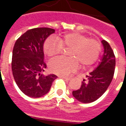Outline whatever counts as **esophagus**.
Instances as JSON below:
<instances>
[{"label":"esophagus","instance_id":"34e87169","mask_svg":"<svg viewBox=\"0 0 126 126\" xmlns=\"http://www.w3.org/2000/svg\"><path fill=\"white\" fill-rule=\"evenodd\" d=\"M59 78H63V79H66V80H69L71 79L70 77H67V76H59Z\"/></svg>","mask_w":126,"mask_h":126}]
</instances>
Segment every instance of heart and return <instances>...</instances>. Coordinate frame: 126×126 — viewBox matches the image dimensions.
<instances>
[{
    "mask_svg": "<svg viewBox=\"0 0 126 126\" xmlns=\"http://www.w3.org/2000/svg\"><path fill=\"white\" fill-rule=\"evenodd\" d=\"M57 39L49 38L43 45L45 54L50 57L60 54L63 49H69L67 52L69 58L59 57L50 61V70L57 75H68L76 71L79 64L82 67L90 65L100 54V42L84 34L77 32L66 33L58 37Z\"/></svg>",
    "mask_w": 126,
    "mask_h": 126,
    "instance_id": "heart-1",
    "label": "heart"
}]
</instances>
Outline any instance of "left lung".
<instances>
[{"instance_id":"obj_1","label":"left lung","mask_w":126,"mask_h":126,"mask_svg":"<svg viewBox=\"0 0 126 126\" xmlns=\"http://www.w3.org/2000/svg\"><path fill=\"white\" fill-rule=\"evenodd\" d=\"M104 54L97 68L86 76L78 90L72 92L73 96L84 103L94 102L102 96L109 86L113 78L115 57L107 42L103 40Z\"/></svg>"}]
</instances>
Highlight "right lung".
<instances>
[{"instance_id":"add662e5","label":"right lung","mask_w":126,"mask_h":126,"mask_svg":"<svg viewBox=\"0 0 126 126\" xmlns=\"http://www.w3.org/2000/svg\"><path fill=\"white\" fill-rule=\"evenodd\" d=\"M55 32L49 28L29 30L16 40L13 50V76L19 88L30 97L38 98L46 94L57 76H44L41 72L47 65L44 61L43 44Z\"/></svg>"}]
</instances>
